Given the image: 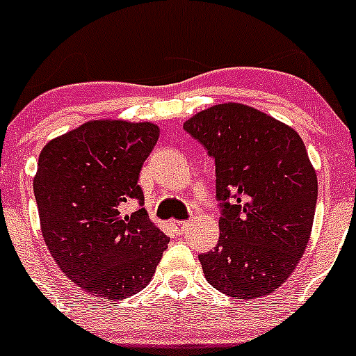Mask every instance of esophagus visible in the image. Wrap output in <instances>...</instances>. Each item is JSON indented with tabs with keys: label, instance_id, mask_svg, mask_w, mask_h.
<instances>
[{
	"label": "esophagus",
	"instance_id": "esophagus-1",
	"mask_svg": "<svg viewBox=\"0 0 356 356\" xmlns=\"http://www.w3.org/2000/svg\"><path fill=\"white\" fill-rule=\"evenodd\" d=\"M172 229H174V232L175 234H184L186 232V229L189 227V225H191V222L189 220H172Z\"/></svg>",
	"mask_w": 356,
	"mask_h": 356
}]
</instances>
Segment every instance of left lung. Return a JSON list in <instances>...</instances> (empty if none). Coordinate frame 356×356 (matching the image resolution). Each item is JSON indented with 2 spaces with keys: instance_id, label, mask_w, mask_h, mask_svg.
<instances>
[{
  "instance_id": "left-lung-1",
  "label": "left lung",
  "mask_w": 356,
  "mask_h": 356,
  "mask_svg": "<svg viewBox=\"0 0 356 356\" xmlns=\"http://www.w3.org/2000/svg\"><path fill=\"white\" fill-rule=\"evenodd\" d=\"M184 131L215 160L220 236L198 254L207 281L227 296L274 293L307 248L317 175L296 131L239 103L200 111Z\"/></svg>"
}]
</instances>
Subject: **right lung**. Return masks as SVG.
Segmentation results:
<instances>
[{
  "instance_id": "obj_1",
  "label": "right lung",
  "mask_w": 356,
  "mask_h": 356,
  "mask_svg": "<svg viewBox=\"0 0 356 356\" xmlns=\"http://www.w3.org/2000/svg\"><path fill=\"white\" fill-rule=\"evenodd\" d=\"M158 136L149 122L95 120L39 155L34 196L42 238L63 274L92 296L115 301L139 293L170 241L148 218L138 184ZM132 199L140 208L125 216Z\"/></svg>"
}]
</instances>
